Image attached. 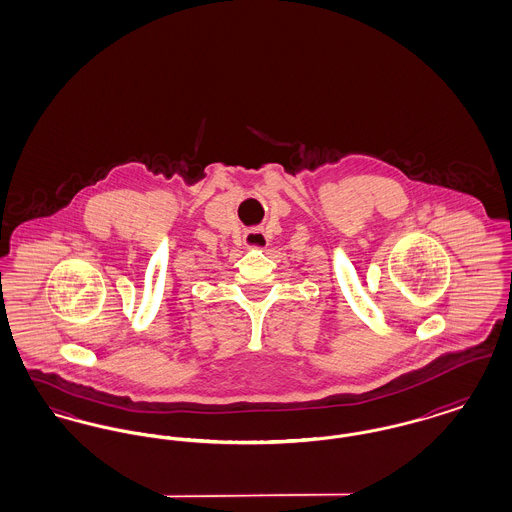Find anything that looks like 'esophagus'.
<instances>
[{
    "label": "esophagus",
    "instance_id": "esophagus-1",
    "mask_svg": "<svg viewBox=\"0 0 512 512\" xmlns=\"http://www.w3.org/2000/svg\"><path fill=\"white\" fill-rule=\"evenodd\" d=\"M244 242L247 247H253V249H263L267 247L268 238L267 234L261 230V228H253V230H247L244 234Z\"/></svg>",
    "mask_w": 512,
    "mask_h": 512
}]
</instances>
